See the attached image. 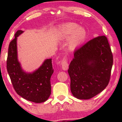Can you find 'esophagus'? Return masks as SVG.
Here are the masks:
<instances>
[{
  "label": "esophagus",
  "mask_w": 122,
  "mask_h": 122,
  "mask_svg": "<svg viewBox=\"0 0 122 122\" xmlns=\"http://www.w3.org/2000/svg\"><path fill=\"white\" fill-rule=\"evenodd\" d=\"M61 64L63 71H66L68 69V66L69 65H68L67 59H66V57H64L62 61H61Z\"/></svg>",
  "instance_id": "esophagus-1"
}]
</instances>
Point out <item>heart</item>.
I'll use <instances>...</instances> for the list:
<instances>
[{"instance_id":"obj_1","label":"heart","mask_w":122,"mask_h":122,"mask_svg":"<svg viewBox=\"0 0 122 122\" xmlns=\"http://www.w3.org/2000/svg\"><path fill=\"white\" fill-rule=\"evenodd\" d=\"M59 35L62 39H68L67 47L70 51L77 48L86 38V31L84 28L78 26L74 23H69L63 25L59 30Z\"/></svg>"}]
</instances>
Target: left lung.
<instances>
[{"mask_svg":"<svg viewBox=\"0 0 122 122\" xmlns=\"http://www.w3.org/2000/svg\"><path fill=\"white\" fill-rule=\"evenodd\" d=\"M113 62L104 36L93 38L76 50L68 71L73 96L89 99L102 92L109 83Z\"/></svg>","mask_w":122,"mask_h":122,"instance_id":"obj_1","label":"left lung"}]
</instances>
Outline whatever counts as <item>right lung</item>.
Returning a JSON list of instances; mask_svg holds the SVG:
<instances>
[{
    "instance_id": "obj_1",
    "label": "right lung",
    "mask_w": 122,
    "mask_h": 122,
    "mask_svg": "<svg viewBox=\"0 0 122 122\" xmlns=\"http://www.w3.org/2000/svg\"><path fill=\"white\" fill-rule=\"evenodd\" d=\"M24 32L19 30L9 44L6 67L16 93L27 101L41 103L51 94V78L54 72L51 59H46L41 66L31 73L25 71L18 59L17 37Z\"/></svg>"
}]
</instances>
